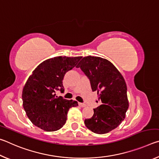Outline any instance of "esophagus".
<instances>
[{
  "instance_id": "1",
  "label": "esophagus",
  "mask_w": 159,
  "mask_h": 159,
  "mask_svg": "<svg viewBox=\"0 0 159 159\" xmlns=\"http://www.w3.org/2000/svg\"><path fill=\"white\" fill-rule=\"evenodd\" d=\"M79 105L81 107H85L86 106L84 103H80V102H79Z\"/></svg>"
}]
</instances>
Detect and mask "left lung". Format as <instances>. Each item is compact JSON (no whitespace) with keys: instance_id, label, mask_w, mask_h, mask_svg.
Here are the masks:
<instances>
[{"instance_id":"obj_1","label":"left lung","mask_w":159,"mask_h":159,"mask_svg":"<svg viewBox=\"0 0 159 159\" xmlns=\"http://www.w3.org/2000/svg\"><path fill=\"white\" fill-rule=\"evenodd\" d=\"M90 80L93 91H98L102 104L94 110L85 125L97 134H105L120 124L125 116L129 103L127 86L121 74L106 59L88 56L76 66Z\"/></svg>"}]
</instances>
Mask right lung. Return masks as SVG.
<instances>
[{"label":"right lung","mask_w":159,"mask_h":159,"mask_svg":"<svg viewBox=\"0 0 159 159\" xmlns=\"http://www.w3.org/2000/svg\"><path fill=\"white\" fill-rule=\"evenodd\" d=\"M82 57H55L43 61L29 77L22 91L23 107L31 121L45 131L60 129L66 121L67 113L76 101L55 96L64 93V75L76 66Z\"/></svg>","instance_id":"add662e5"}]
</instances>
